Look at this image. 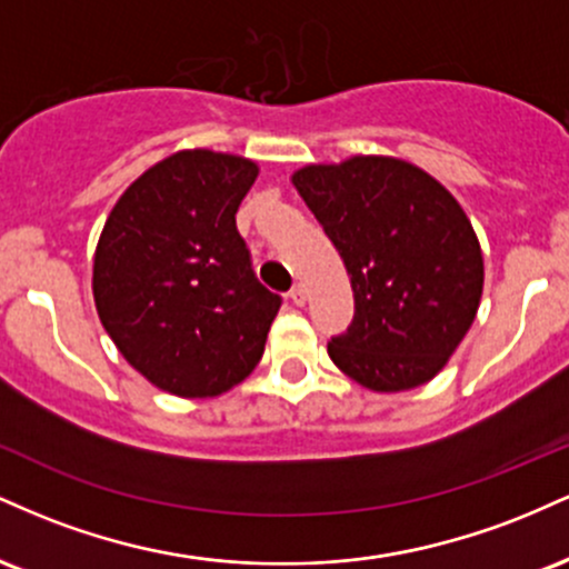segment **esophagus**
Returning <instances> with one entry per match:
<instances>
[{
  "mask_svg": "<svg viewBox=\"0 0 569 569\" xmlns=\"http://www.w3.org/2000/svg\"><path fill=\"white\" fill-rule=\"evenodd\" d=\"M289 299H291V302L297 305V307H302V305L307 302V289H305V286H302V283L293 286V289L289 291Z\"/></svg>",
  "mask_w": 569,
  "mask_h": 569,
  "instance_id": "obj_1",
  "label": "esophagus"
}]
</instances>
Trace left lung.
<instances>
[{
    "label": "left lung",
    "mask_w": 569,
    "mask_h": 569,
    "mask_svg": "<svg viewBox=\"0 0 569 569\" xmlns=\"http://www.w3.org/2000/svg\"><path fill=\"white\" fill-rule=\"evenodd\" d=\"M348 267L356 312L329 358L377 393L433 380L479 310L485 262L462 208L433 176L393 158L293 173Z\"/></svg>",
    "instance_id": "obj_1"
}]
</instances>
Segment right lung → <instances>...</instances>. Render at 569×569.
Returning a JSON list of instances; mask_svg holds the SVG:
<instances>
[{"label":"right lung","instance_id":"right-lung-1","mask_svg":"<svg viewBox=\"0 0 569 569\" xmlns=\"http://www.w3.org/2000/svg\"><path fill=\"white\" fill-rule=\"evenodd\" d=\"M257 166L176 152L126 189L93 262L96 310L149 382L208 398L246 380L283 299L259 283L234 213Z\"/></svg>","mask_w":569,"mask_h":569}]
</instances>
